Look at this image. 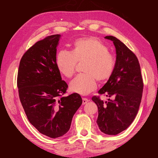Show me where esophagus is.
<instances>
[{"mask_svg": "<svg viewBox=\"0 0 158 158\" xmlns=\"http://www.w3.org/2000/svg\"><path fill=\"white\" fill-rule=\"evenodd\" d=\"M88 102H89L88 99H87V98H82V104H83V105L86 104Z\"/></svg>", "mask_w": 158, "mask_h": 158, "instance_id": "1", "label": "esophagus"}]
</instances>
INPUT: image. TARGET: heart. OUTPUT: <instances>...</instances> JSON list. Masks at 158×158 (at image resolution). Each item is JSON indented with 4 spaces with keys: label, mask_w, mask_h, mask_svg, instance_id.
Listing matches in <instances>:
<instances>
[{
    "label": "heart",
    "mask_w": 158,
    "mask_h": 158,
    "mask_svg": "<svg viewBox=\"0 0 158 158\" xmlns=\"http://www.w3.org/2000/svg\"><path fill=\"white\" fill-rule=\"evenodd\" d=\"M106 44L94 37L81 38L74 44L73 52L60 50L56 55V66L60 73L71 78L75 73L77 62L86 63L85 74H79L71 81L72 92L88 95L97 88L96 78L103 81L111 76L115 66V59Z\"/></svg>",
    "instance_id": "1"
}]
</instances>
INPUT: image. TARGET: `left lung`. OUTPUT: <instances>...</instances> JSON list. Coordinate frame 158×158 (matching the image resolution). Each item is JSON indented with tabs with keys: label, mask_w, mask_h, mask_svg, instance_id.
Here are the masks:
<instances>
[{
	"label": "left lung",
	"mask_w": 158,
	"mask_h": 158,
	"mask_svg": "<svg viewBox=\"0 0 158 158\" xmlns=\"http://www.w3.org/2000/svg\"><path fill=\"white\" fill-rule=\"evenodd\" d=\"M113 42L116 50L115 66L107 83L98 91L113 99L103 102L94 96L97 105V124L102 132L116 135L130 126L135 118L141 102L143 81L136 56L115 37H105Z\"/></svg>",
	"instance_id": "8db88e82"
}]
</instances>
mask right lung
Masks as SVG:
<instances>
[{"mask_svg": "<svg viewBox=\"0 0 158 158\" xmlns=\"http://www.w3.org/2000/svg\"><path fill=\"white\" fill-rule=\"evenodd\" d=\"M61 35L37 41L22 57L18 73L19 97L30 123L51 138L63 136L82 103L78 94L63 96L68 85L56 66V47Z\"/></svg>", "mask_w": 158, "mask_h": 158, "instance_id": "1", "label": "right lung"}]
</instances>
